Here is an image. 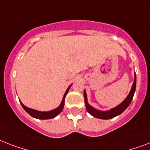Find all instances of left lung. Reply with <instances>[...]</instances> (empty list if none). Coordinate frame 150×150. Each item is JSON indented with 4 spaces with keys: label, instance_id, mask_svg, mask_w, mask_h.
Wrapping results in <instances>:
<instances>
[{
    "label": "left lung",
    "instance_id": "8db88e82",
    "mask_svg": "<svg viewBox=\"0 0 150 150\" xmlns=\"http://www.w3.org/2000/svg\"><path fill=\"white\" fill-rule=\"evenodd\" d=\"M135 88H136V75L135 73V79H134V82H133L132 86L131 89V91L128 96L126 97L125 100H124L123 102L121 103V104H119L118 106H117L116 107L112 108L110 110H107V111H101L99 110H96L91 107L90 105L88 103L87 101V96L86 91H84V99H85V104H86V110L88 113L91 114L92 116L95 117L96 118L100 119H110L113 118L114 117L117 116L119 114H121L122 112H124L126 110V108L129 106V104L132 102V100L133 99V96L135 92Z\"/></svg>",
    "mask_w": 150,
    "mask_h": 150
}]
</instances>
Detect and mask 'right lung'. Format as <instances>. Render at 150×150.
<instances>
[{"mask_svg": "<svg viewBox=\"0 0 150 150\" xmlns=\"http://www.w3.org/2000/svg\"><path fill=\"white\" fill-rule=\"evenodd\" d=\"M71 86V85H70L68 88L66 90L65 93L64 95V97L62 99V101H61V104L58 107H57L56 109L52 110L50 111H39V110H36L31 109V108H29V107H25L23 103H22L21 101H20V103L22 105V107H23V109L25 110V111L29 114V115H31L32 117H33L37 119H42V120H45V119H50V118H54L56 116H57L61 111H62V110L64 108V100H65V96L67 95V93H68V90L70 89V87Z\"/></svg>", "mask_w": 150, "mask_h": 150, "instance_id": "right-lung-1", "label": "right lung"}]
</instances>
